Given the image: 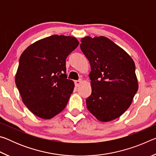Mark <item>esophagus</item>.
<instances>
[{
    "mask_svg": "<svg viewBox=\"0 0 156 156\" xmlns=\"http://www.w3.org/2000/svg\"><path fill=\"white\" fill-rule=\"evenodd\" d=\"M82 80H76L75 81V85L76 87H78L80 84L82 83Z\"/></svg>",
    "mask_w": 156,
    "mask_h": 156,
    "instance_id": "esophagus-1",
    "label": "esophagus"
}]
</instances>
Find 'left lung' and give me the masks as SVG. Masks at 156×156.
Wrapping results in <instances>:
<instances>
[{"mask_svg": "<svg viewBox=\"0 0 156 156\" xmlns=\"http://www.w3.org/2000/svg\"><path fill=\"white\" fill-rule=\"evenodd\" d=\"M80 49L91 65V94L88 110L101 122H109L130 107L138 89L133 59L107 37L81 39Z\"/></svg>", "mask_w": 156, "mask_h": 156, "instance_id": "1", "label": "left lung"}]
</instances>
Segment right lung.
Masks as SVG:
<instances>
[{
	"label": "right lung",
	"instance_id": "obj_1",
	"mask_svg": "<svg viewBox=\"0 0 156 156\" xmlns=\"http://www.w3.org/2000/svg\"><path fill=\"white\" fill-rule=\"evenodd\" d=\"M75 37L53 35L31 44L21 54L15 83L23 103L43 119L65 109L74 88L66 74V58L78 46Z\"/></svg>",
	"mask_w": 156,
	"mask_h": 156
}]
</instances>
